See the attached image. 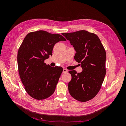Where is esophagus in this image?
Wrapping results in <instances>:
<instances>
[{
    "label": "esophagus",
    "instance_id": "esophagus-1",
    "mask_svg": "<svg viewBox=\"0 0 126 126\" xmlns=\"http://www.w3.org/2000/svg\"><path fill=\"white\" fill-rule=\"evenodd\" d=\"M68 71V70L66 69H63V73H67Z\"/></svg>",
    "mask_w": 126,
    "mask_h": 126
}]
</instances>
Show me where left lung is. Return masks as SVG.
I'll return each mask as SVG.
<instances>
[{"label": "left lung", "instance_id": "obj_1", "mask_svg": "<svg viewBox=\"0 0 126 126\" xmlns=\"http://www.w3.org/2000/svg\"><path fill=\"white\" fill-rule=\"evenodd\" d=\"M62 35L73 46L76 51L74 59L80 63L83 70L78 74L75 70L69 71L71 75L69 92L76 100L89 101L96 96L104 81L106 74L105 49L96 34L86 30Z\"/></svg>", "mask_w": 126, "mask_h": 126}]
</instances>
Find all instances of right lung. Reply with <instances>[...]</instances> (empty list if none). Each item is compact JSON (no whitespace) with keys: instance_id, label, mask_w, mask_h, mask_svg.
I'll return each mask as SVG.
<instances>
[{"instance_id":"obj_1","label":"right lung","mask_w":126,"mask_h":126,"mask_svg":"<svg viewBox=\"0 0 126 126\" xmlns=\"http://www.w3.org/2000/svg\"><path fill=\"white\" fill-rule=\"evenodd\" d=\"M64 38L44 30L28 33L19 48L18 71L25 89L37 100L46 99L54 94L63 71L62 67H51L45 60L52 55L55 45Z\"/></svg>"}]
</instances>
